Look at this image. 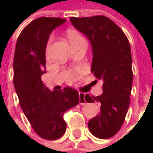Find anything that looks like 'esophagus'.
Returning a JSON list of instances; mask_svg holds the SVG:
<instances>
[{
    "label": "esophagus",
    "mask_w": 153,
    "mask_h": 153,
    "mask_svg": "<svg viewBox=\"0 0 153 153\" xmlns=\"http://www.w3.org/2000/svg\"><path fill=\"white\" fill-rule=\"evenodd\" d=\"M79 104L80 105H85L86 104L85 94L84 93H79Z\"/></svg>",
    "instance_id": "esophagus-1"
}]
</instances>
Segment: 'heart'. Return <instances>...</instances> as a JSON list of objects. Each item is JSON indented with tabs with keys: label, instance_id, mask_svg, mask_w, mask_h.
I'll return each mask as SVG.
<instances>
[{
	"label": "heart",
	"instance_id": "heart-1",
	"mask_svg": "<svg viewBox=\"0 0 153 153\" xmlns=\"http://www.w3.org/2000/svg\"><path fill=\"white\" fill-rule=\"evenodd\" d=\"M66 34H67L68 41H69V42H70L71 44H73V43L79 41V40H81V39H83L79 33H78L77 32L74 31V30H69V31L67 32V33H66Z\"/></svg>",
	"mask_w": 153,
	"mask_h": 153
}]
</instances>
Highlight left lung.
<instances>
[{
    "label": "left lung",
    "instance_id": "1",
    "mask_svg": "<svg viewBox=\"0 0 153 153\" xmlns=\"http://www.w3.org/2000/svg\"><path fill=\"white\" fill-rule=\"evenodd\" d=\"M72 25L90 42L91 72L103 83L97 97L85 96L88 103H98L100 111L88 127L96 137L107 139L120 129L130 105L133 83L131 48L122 30L105 16L71 17Z\"/></svg>",
    "mask_w": 153,
    "mask_h": 153
}]
</instances>
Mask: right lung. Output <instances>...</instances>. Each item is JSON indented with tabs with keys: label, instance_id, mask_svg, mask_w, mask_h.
Instances as JSON below:
<instances>
[{
	"label": "right lung",
	"instance_id": "obj_1",
	"mask_svg": "<svg viewBox=\"0 0 153 153\" xmlns=\"http://www.w3.org/2000/svg\"><path fill=\"white\" fill-rule=\"evenodd\" d=\"M65 21L59 17H39L32 21L20 33L14 54L13 81L19 105L36 134L47 140H56L65 133L63 115L79 102L74 88L51 91L42 80L46 73L49 35Z\"/></svg>",
	"mask_w": 153,
	"mask_h": 153
}]
</instances>
